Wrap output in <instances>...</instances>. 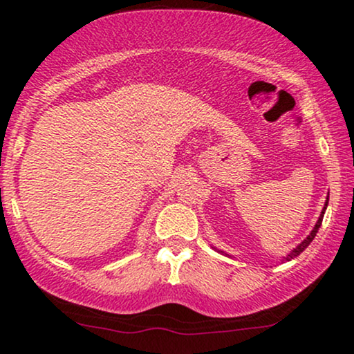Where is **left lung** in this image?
<instances>
[{"label": "left lung", "instance_id": "1", "mask_svg": "<svg viewBox=\"0 0 354 354\" xmlns=\"http://www.w3.org/2000/svg\"><path fill=\"white\" fill-rule=\"evenodd\" d=\"M327 205H328V198H327V201H326V205H324V209H322V212H321V216H319V219H317V222H316V225H314V229L311 230V234H309L306 239H304L301 243H299L297 248H293L292 251H290V253L287 254V261H292L293 258H297L298 254H301L304 250L308 248L309 246V243H311V241L314 240V236H316V234H317V230H319V227H321V224H322V217H324V212H326V209H327ZM221 253H224V251H221Z\"/></svg>", "mask_w": 354, "mask_h": 354}]
</instances>
